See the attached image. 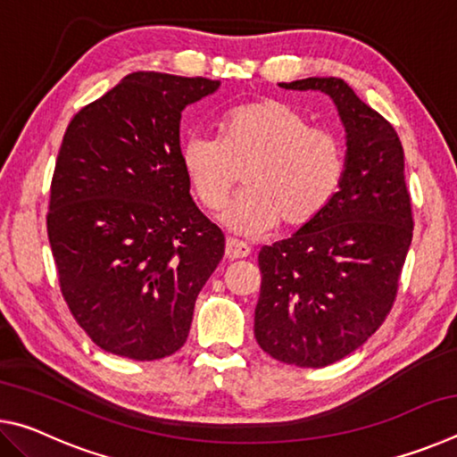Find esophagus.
<instances>
[{"label": "esophagus", "mask_w": 457, "mask_h": 457, "mask_svg": "<svg viewBox=\"0 0 457 457\" xmlns=\"http://www.w3.org/2000/svg\"><path fill=\"white\" fill-rule=\"evenodd\" d=\"M252 253V247L239 242V239H234V237H228L226 242V256L229 260H237V258H247Z\"/></svg>", "instance_id": "obj_1"}]
</instances>
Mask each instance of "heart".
<instances>
[{
    "mask_svg": "<svg viewBox=\"0 0 457 457\" xmlns=\"http://www.w3.org/2000/svg\"><path fill=\"white\" fill-rule=\"evenodd\" d=\"M181 165L207 210L226 204L245 169L247 189L223 210L221 221L239 236H260L280 221L303 228L319 218L343 185L346 157L335 135L314 129L290 104L264 98L223 114L220 138H185Z\"/></svg>",
    "mask_w": 457,
    "mask_h": 457,
    "instance_id": "obj_1",
    "label": "heart"
}]
</instances>
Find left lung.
<instances>
[{"instance_id":"1","label":"left lung","mask_w":457,"mask_h":457,"mask_svg":"<svg viewBox=\"0 0 457 457\" xmlns=\"http://www.w3.org/2000/svg\"><path fill=\"white\" fill-rule=\"evenodd\" d=\"M278 87L324 92L346 133V171L330 205L258 256V345L276 361L319 369L359 349L395 300L413 237L405 154L395 129L345 80Z\"/></svg>"}]
</instances>
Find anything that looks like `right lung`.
Listing matches in <instances>:
<instances>
[{"label": "right lung", "instance_id": "right-lung-1", "mask_svg": "<svg viewBox=\"0 0 457 457\" xmlns=\"http://www.w3.org/2000/svg\"><path fill=\"white\" fill-rule=\"evenodd\" d=\"M220 80L133 72L68 125L50 189L60 288L100 349L163 359L187 340L226 237L181 165V112Z\"/></svg>", "mask_w": 457, "mask_h": 457}]
</instances>
